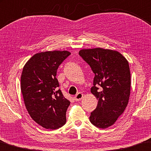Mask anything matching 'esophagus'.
Returning <instances> with one entry per match:
<instances>
[{"label":"esophagus","mask_w":151,"mask_h":151,"mask_svg":"<svg viewBox=\"0 0 151 151\" xmlns=\"http://www.w3.org/2000/svg\"><path fill=\"white\" fill-rule=\"evenodd\" d=\"M83 98V94L80 92H79L78 93H77L75 96H74V100L76 102H78V101H80L81 99Z\"/></svg>","instance_id":"esophagus-1"}]
</instances>
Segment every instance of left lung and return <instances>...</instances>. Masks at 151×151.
<instances>
[{
    "label": "left lung",
    "instance_id": "1",
    "mask_svg": "<svg viewBox=\"0 0 151 151\" xmlns=\"http://www.w3.org/2000/svg\"><path fill=\"white\" fill-rule=\"evenodd\" d=\"M79 55L95 74L91 92L98 102L90 121L96 127L106 128L114 124L127 106L130 93L129 64L122 54L110 49H81Z\"/></svg>",
    "mask_w": 151,
    "mask_h": 151
}]
</instances>
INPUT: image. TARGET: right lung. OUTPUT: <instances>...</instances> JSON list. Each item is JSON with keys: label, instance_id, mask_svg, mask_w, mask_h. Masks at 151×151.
Segmentation results:
<instances>
[{"label": "right lung", "instance_id": "right-lung-1", "mask_svg": "<svg viewBox=\"0 0 151 151\" xmlns=\"http://www.w3.org/2000/svg\"><path fill=\"white\" fill-rule=\"evenodd\" d=\"M67 51L37 53L24 65L21 89L31 117L47 129H58L65 124L70 102L59 89L57 70L70 55Z\"/></svg>", "mask_w": 151, "mask_h": 151}]
</instances>
